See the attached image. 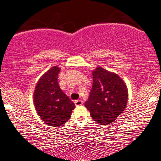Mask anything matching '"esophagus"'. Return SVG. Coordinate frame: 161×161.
<instances>
[{"label":"esophagus","instance_id":"obj_1","mask_svg":"<svg viewBox=\"0 0 161 161\" xmlns=\"http://www.w3.org/2000/svg\"><path fill=\"white\" fill-rule=\"evenodd\" d=\"M74 103H75L76 106H81L83 104V101L81 100H76L74 101Z\"/></svg>","mask_w":161,"mask_h":161}]
</instances>
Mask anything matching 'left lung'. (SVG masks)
I'll list each match as a JSON object with an SVG mask.
<instances>
[{
    "label": "left lung",
    "instance_id": "obj_1",
    "mask_svg": "<svg viewBox=\"0 0 161 161\" xmlns=\"http://www.w3.org/2000/svg\"><path fill=\"white\" fill-rule=\"evenodd\" d=\"M92 72V87L85 106L94 121L107 125L125 111L128 98V87L114 72L99 66Z\"/></svg>",
    "mask_w": 161,
    "mask_h": 161
}]
</instances>
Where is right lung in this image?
I'll return each instance as SVG.
<instances>
[{
	"mask_svg": "<svg viewBox=\"0 0 161 161\" xmlns=\"http://www.w3.org/2000/svg\"><path fill=\"white\" fill-rule=\"evenodd\" d=\"M60 69L57 65L43 74L36 84L33 103L36 112L47 125L59 127L69 120L74 103L60 89L58 76Z\"/></svg>",
	"mask_w": 161,
	"mask_h": 161,
	"instance_id": "1",
	"label": "right lung"
}]
</instances>
